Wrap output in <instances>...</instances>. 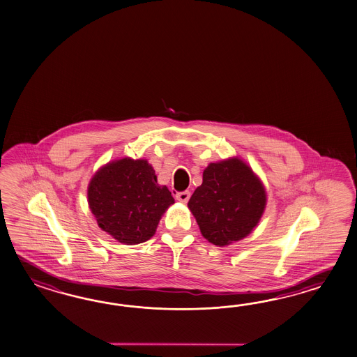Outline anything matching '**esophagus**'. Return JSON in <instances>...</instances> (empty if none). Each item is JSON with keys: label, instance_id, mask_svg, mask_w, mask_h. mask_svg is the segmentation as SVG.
<instances>
[{"label": "esophagus", "instance_id": "1", "mask_svg": "<svg viewBox=\"0 0 357 357\" xmlns=\"http://www.w3.org/2000/svg\"><path fill=\"white\" fill-rule=\"evenodd\" d=\"M176 199L178 200V202H181L183 204H186V203L189 202V199H190V191L185 190L177 192V194H176Z\"/></svg>", "mask_w": 357, "mask_h": 357}]
</instances>
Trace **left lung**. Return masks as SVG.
Returning a JSON list of instances; mask_svg holds the SVG:
<instances>
[{"instance_id":"obj_1","label":"left lung","mask_w":357,"mask_h":357,"mask_svg":"<svg viewBox=\"0 0 357 357\" xmlns=\"http://www.w3.org/2000/svg\"><path fill=\"white\" fill-rule=\"evenodd\" d=\"M209 243L224 247L245 238L265 211L266 191L241 159L211 163L188 203Z\"/></svg>"}]
</instances>
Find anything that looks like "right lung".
Here are the masks:
<instances>
[{"mask_svg": "<svg viewBox=\"0 0 357 357\" xmlns=\"http://www.w3.org/2000/svg\"><path fill=\"white\" fill-rule=\"evenodd\" d=\"M87 195L100 227L128 245L149 241L160 217L174 203L167 186L158 185L153 167L131 158L100 168Z\"/></svg>", "mask_w": 357, "mask_h": 357, "instance_id": "add662e5", "label": "right lung"}]
</instances>
